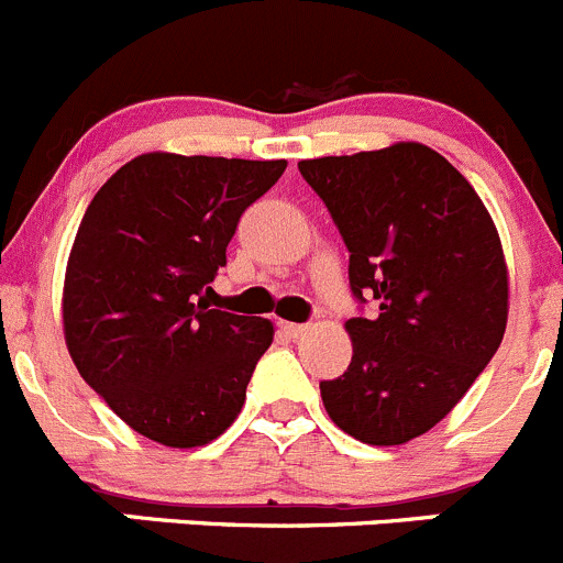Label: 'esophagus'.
<instances>
[{
  "instance_id": "1",
  "label": "esophagus",
  "mask_w": 563,
  "mask_h": 563,
  "mask_svg": "<svg viewBox=\"0 0 563 563\" xmlns=\"http://www.w3.org/2000/svg\"><path fill=\"white\" fill-rule=\"evenodd\" d=\"M282 332H285L287 334V338H292V340H296V338H303V334H307L309 332V327H307V323H282Z\"/></svg>"
}]
</instances>
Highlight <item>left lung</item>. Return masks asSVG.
Masks as SVG:
<instances>
[{
    "mask_svg": "<svg viewBox=\"0 0 563 563\" xmlns=\"http://www.w3.org/2000/svg\"><path fill=\"white\" fill-rule=\"evenodd\" d=\"M349 247L352 363L321 383L329 419L371 446H399L466 396L503 343L508 265L486 203L421 142L298 162Z\"/></svg>",
    "mask_w": 563,
    "mask_h": 563,
    "instance_id": "obj_1",
    "label": "left lung"
}]
</instances>
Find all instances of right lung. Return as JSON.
<instances>
[{"label":"right lung","instance_id":"right-lung-1","mask_svg":"<svg viewBox=\"0 0 563 563\" xmlns=\"http://www.w3.org/2000/svg\"><path fill=\"white\" fill-rule=\"evenodd\" d=\"M287 162L142 153L100 187L64 276L71 363L131 430L173 450L223 435L245 405L267 318L209 309L242 211Z\"/></svg>","mask_w":563,"mask_h":563}]
</instances>
